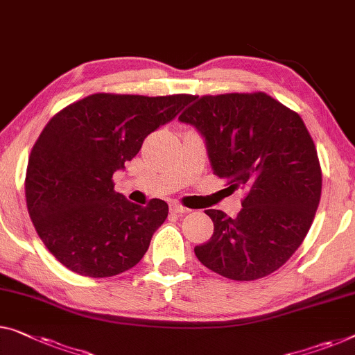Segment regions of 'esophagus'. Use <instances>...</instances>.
<instances>
[{
    "mask_svg": "<svg viewBox=\"0 0 355 355\" xmlns=\"http://www.w3.org/2000/svg\"><path fill=\"white\" fill-rule=\"evenodd\" d=\"M171 210L173 211V214H180V215H184V214H189V209H187V207H183L182 204H177V202H173V204H171Z\"/></svg>",
    "mask_w": 355,
    "mask_h": 355,
    "instance_id": "esophagus-1",
    "label": "esophagus"
}]
</instances>
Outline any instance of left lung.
<instances>
[{
  "label": "left lung",
  "mask_w": 355,
  "mask_h": 355,
  "mask_svg": "<svg viewBox=\"0 0 355 355\" xmlns=\"http://www.w3.org/2000/svg\"><path fill=\"white\" fill-rule=\"evenodd\" d=\"M178 119L204 137L215 175L247 191L236 218L205 210L214 234L196 257L232 280L269 276L301 245L319 207L322 171L303 119L264 92L204 95Z\"/></svg>",
  "instance_id": "left-lung-1"
}]
</instances>
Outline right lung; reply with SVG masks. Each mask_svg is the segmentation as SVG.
<instances>
[{
    "mask_svg": "<svg viewBox=\"0 0 355 355\" xmlns=\"http://www.w3.org/2000/svg\"><path fill=\"white\" fill-rule=\"evenodd\" d=\"M193 100L187 94H92L46 124L28 157L25 198L36 232L63 266L111 277L144 258L168 205L130 202L114 191L113 173Z\"/></svg>",
    "mask_w": 355,
    "mask_h": 355,
    "instance_id": "right-lung-1",
    "label": "right lung"
}]
</instances>
